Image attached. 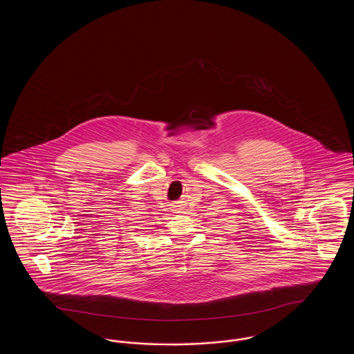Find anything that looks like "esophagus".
Listing matches in <instances>:
<instances>
[{"mask_svg": "<svg viewBox=\"0 0 354 354\" xmlns=\"http://www.w3.org/2000/svg\"><path fill=\"white\" fill-rule=\"evenodd\" d=\"M172 208H174V211H175V212H179V211H182V207H180V204H174V205H172Z\"/></svg>", "mask_w": 354, "mask_h": 354, "instance_id": "34e87169", "label": "esophagus"}]
</instances>
